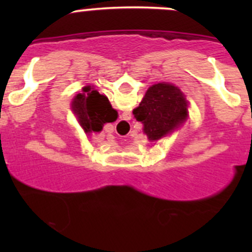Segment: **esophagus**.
Here are the masks:
<instances>
[{
    "mask_svg": "<svg viewBox=\"0 0 252 252\" xmlns=\"http://www.w3.org/2000/svg\"><path fill=\"white\" fill-rule=\"evenodd\" d=\"M129 126L128 122L126 121H121L118 124H117V130H126Z\"/></svg>",
    "mask_w": 252,
    "mask_h": 252,
    "instance_id": "obj_1",
    "label": "esophagus"
}]
</instances>
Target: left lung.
Instances as JSON below:
<instances>
[{
  "label": "left lung",
  "instance_id": "8db88e82",
  "mask_svg": "<svg viewBox=\"0 0 252 252\" xmlns=\"http://www.w3.org/2000/svg\"><path fill=\"white\" fill-rule=\"evenodd\" d=\"M189 102L179 88L169 83L150 86L142 101L133 111L136 121L144 126L150 141L166 138L188 119Z\"/></svg>",
  "mask_w": 252,
  "mask_h": 252
}]
</instances>
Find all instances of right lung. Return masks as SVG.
<instances>
[{
    "label": "right lung",
    "instance_id": "right-lung-1",
    "mask_svg": "<svg viewBox=\"0 0 252 252\" xmlns=\"http://www.w3.org/2000/svg\"><path fill=\"white\" fill-rule=\"evenodd\" d=\"M72 111L88 135L100 133L106 123H112L118 117L108 98L91 86H85L83 88V94L74 96Z\"/></svg>",
    "mask_w": 252,
    "mask_h": 252
}]
</instances>
